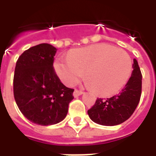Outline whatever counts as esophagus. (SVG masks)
<instances>
[{"label": "esophagus", "instance_id": "1", "mask_svg": "<svg viewBox=\"0 0 156 156\" xmlns=\"http://www.w3.org/2000/svg\"><path fill=\"white\" fill-rule=\"evenodd\" d=\"M83 94L82 91H79V90H74V92H73V96H74V98H77V97H78V96H80V95H82Z\"/></svg>", "mask_w": 156, "mask_h": 156}]
</instances>
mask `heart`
<instances>
[{
	"mask_svg": "<svg viewBox=\"0 0 156 156\" xmlns=\"http://www.w3.org/2000/svg\"><path fill=\"white\" fill-rule=\"evenodd\" d=\"M55 71L66 85L78 83L85 72L88 84L98 94L109 96L124 88L132 72V61L124 50L99 43L76 49L68 59L58 58Z\"/></svg>",
	"mask_w": 156,
	"mask_h": 156,
	"instance_id": "heart-1",
	"label": "heart"
}]
</instances>
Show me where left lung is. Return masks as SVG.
Masks as SVG:
<instances>
[{
	"instance_id": "8db88e82",
	"label": "left lung",
	"mask_w": 156,
	"mask_h": 156,
	"mask_svg": "<svg viewBox=\"0 0 156 156\" xmlns=\"http://www.w3.org/2000/svg\"><path fill=\"white\" fill-rule=\"evenodd\" d=\"M142 75L134 58L131 77L124 88L117 95L109 98H98L88 110L89 118L94 123L105 126L118 125L133 115L140 99Z\"/></svg>"
}]
</instances>
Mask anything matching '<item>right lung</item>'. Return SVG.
Masks as SVG:
<instances>
[{"label":"right lung","instance_id":"add662e5","mask_svg":"<svg viewBox=\"0 0 156 156\" xmlns=\"http://www.w3.org/2000/svg\"><path fill=\"white\" fill-rule=\"evenodd\" d=\"M57 48L41 43L26 50L16 62L13 92L20 111L39 125H51L67 116L73 88L62 84L53 69Z\"/></svg>","mask_w":156,"mask_h":156}]
</instances>
